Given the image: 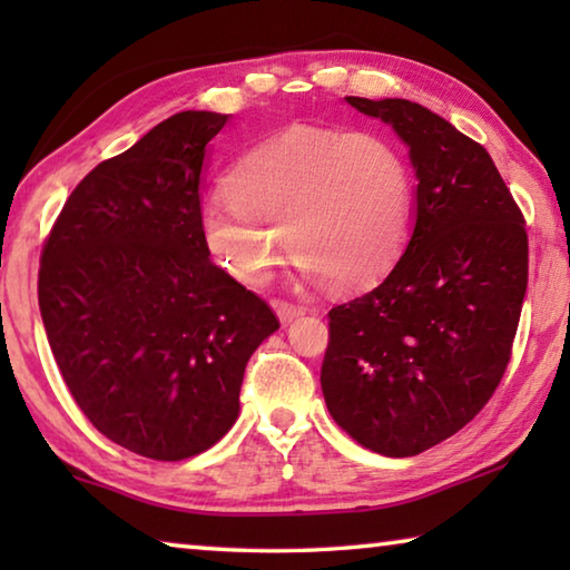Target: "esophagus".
<instances>
[{"label":"esophagus","instance_id":"obj_1","mask_svg":"<svg viewBox=\"0 0 570 570\" xmlns=\"http://www.w3.org/2000/svg\"><path fill=\"white\" fill-rule=\"evenodd\" d=\"M274 312L278 316V322L284 326H288L292 322H296L298 316L306 314L304 306H296V304H288V302H274Z\"/></svg>","mask_w":570,"mask_h":570}]
</instances>
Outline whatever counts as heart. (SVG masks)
I'll list each match as a JSON object with an SVG mask.
<instances>
[{
  "mask_svg": "<svg viewBox=\"0 0 570 570\" xmlns=\"http://www.w3.org/2000/svg\"><path fill=\"white\" fill-rule=\"evenodd\" d=\"M220 193L228 208L200 216V240L246 286L268 284L288 244L304 284L370 286L400 262L412 234L410 163L377 132H278L234 163Z\"/></svg>",
  "mask_w": 570,
  "mask_h": 570,
  "instance_id": "1",
  "label": "heart"
}]
</instances>
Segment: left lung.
Segmentation results:
<instances>
[{"instance_id": "1", "label": "left lung", "mask_w": 570, "mask_h": 570, "mask_svg": "<svg viewBox=\"0 0 570 570\" xmlns=\"http://www.w3.org/2000/svg\"><path fill=\"white\" fill-rule=\"evenodd\" d=\"M387 122L417 178L414 224L392 272L330 312L326 407L380 455L455 435L493 397L528 288V234L488 150L402 98H344Z\"/></svg>"}]
</instances>
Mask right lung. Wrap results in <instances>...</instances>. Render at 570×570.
I'll return each instance as SVG.
<instances>
[{"instance_id":"right-lung-1","label":"right lung","mask_w":570,"mask_h":570,"mask_svg":"<svg viewBox=\"0 0 570 570\" xmlns=\"http://www.w3.org/2000/svg\"><path fill=\"white\" fill-rule=\"evenodd\" d=\"M226 120L178 112L100 163L42 250L37 292L62 380L105 438L142 458L216 445L250 354L278 330L200 240L208 146Z\"/></svg>"}]
</instances>
